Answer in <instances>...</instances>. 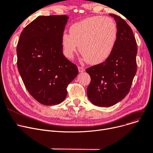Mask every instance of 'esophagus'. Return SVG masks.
<instances>
[{"label": "esophagus", "mask_w": 153, "mask_h": 153, "mask_svg": "<svg viewBox=\"0 0 153 153\" xmlns=\"http://www.w3.org/2000/svg\"><path fill=\"white\" fill-rule=\"evenodd\" d=\"M78 69H79V72H83L85 71V68H84L82 67H80V66L78 67Z\"/></svg>", "instance_id": "obj_1"}]
</instances>
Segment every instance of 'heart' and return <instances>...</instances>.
Segmentation results:
<instances>
[{"label": "heart", "instance_id": "1", "mask_svg": "<svg viewBox=\"0 0 153 153\" xmlns=\"http://www.w3.org/2000/svg\"><path fill=\"white\" fill-rule=\"evenodd\" d=\"M117 28L113 19L94 16L73 24L69 34L62 36L63 52L71 59L79 45V52L88 64L97 65L105 61L114 51Z\"/></svg>", "mask_w": 153, "mask_h": 153}]
</instances>
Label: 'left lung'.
<instances>
[{
  "label": "left lung",
  "instance_id": "1",
  "mask_svg": "<svg viewBox=\"0 0 153 153\" xmlns=\"http://www.w3.org/2000/svg\"><path fill=\"white\" fill-rule=\"evenodd\" d=\"M109 15L114 18L117 28L114 51L105 61L85 70L91 76L88 98L100 107H109L123 99L130 91L137 71V48L133 32L121 17Z\"/></svg>",
  "mask_w": 153,
  "mask_h": 153
}]
</instances>
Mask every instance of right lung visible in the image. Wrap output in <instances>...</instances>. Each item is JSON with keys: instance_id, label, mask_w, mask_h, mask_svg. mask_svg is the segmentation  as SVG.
<instances>
[{"instance_id": "1", "label": "right lung", "mask_w": 153, "mask_h": 153, "mask_svg": "<svg viewBox=\"0 0 153 153\" xmlns=\"http://www.w3.org/2000/svg\"><path fill=\"white\" fill-rule=\"evenodd\" d=\"M69 17L39 16L21 32L17 68L29 94L46 105L61 103L78 69L62 52V36Z\"/></svg>"}]
</instances>
